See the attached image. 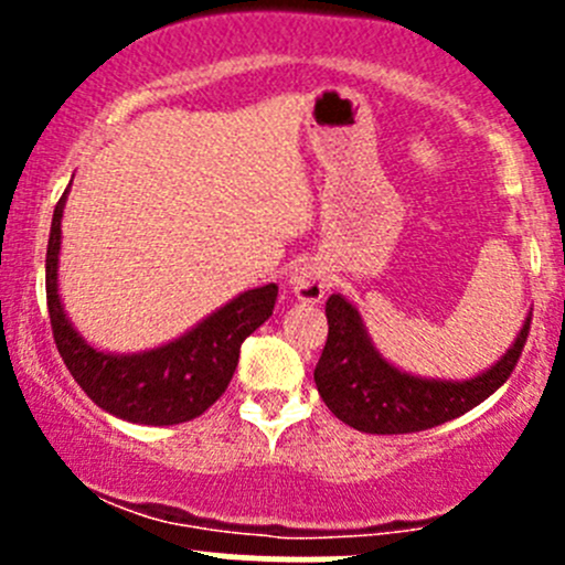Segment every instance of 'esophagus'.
I'll list each match as a JSON object with an SVG mask.
<instances>
[{
  "label": "esophagus",
  "mask_w": 565,
  "mask_h": 565,
  "mask_svg": "<svg viewBox=\"0 0 565 565\" xmlns=\"http://www.w3.org/2000/svg\"><path fill=\"white\" fill-rule=\"evenodd\" d=\"M328 287L330 270L328 265L319 259L303 262V265L295 267L292 276H289V289H292L295 298L303 300V303H319V300L324 298V292H328Z\"/></svg>",
  "instance_id": "34e87169"
}]
</instances>
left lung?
<instances>
[{"instance_id":"8db88e82","label":"left lung","mask_w":565,"mask_h":565,"mask_svg":"<svg viewBox=\"0 0 565 565\" xmlns=\"http://www.w3.org/2000/svg\"><path fill=\"white\" fill-rule=\"evenodd\" d=\"M328 341L315 383L330 413L366 435H409L459 418L492 396L514 372L530 333V311L514 344L483 374L470 380H426L398 372L372 344L355 306L341 295L324 303Z\"/></svg>"}]
</instances>
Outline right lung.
Listing matches in <instances>:
<instances>
[{"label": "right lung", "mask_w": 565, "mask_h": 565, "mask_svg": "<svg viewBox=\"0 0 565 565\" xmlns=\"http://www.w3.org/2000/svg\"><path fill=\"white\" fill-rule=\"evenodd\" d=\"M54 207L45 250V300L56 350L82 391L98 407L130 424L172 426L199 418L226 391L241 358V344L273 315L278 287L248 289L188 330L180 339L136 355H114L89 347L67 322L56 292L62 210Z\"/></svg>", "instance_id": "1"}]
</instances>
